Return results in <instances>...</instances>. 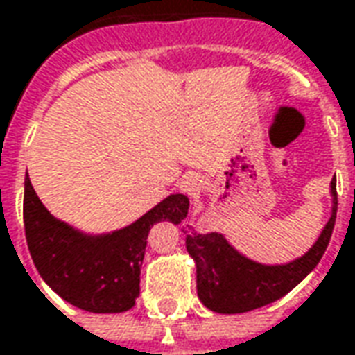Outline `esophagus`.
<instances>
[{
	"mask_svg": "<svg viewBox=\"0 0 355 355\" xmlns=\"http://www.w3.org/2000/svg\"><path fill=\"white\" fill-rule=\"evenodd\" d=\"M201 186H203V178L198 173H186L184 177L180 178V182H178L180 192L188 193V196H193L196 192H200Z\"/></svg>",
	"mask_w": 355,
	"mask_h": 355,
	"instance_id": "34e87169",
	"label": "esophagus"
}]
</instances>
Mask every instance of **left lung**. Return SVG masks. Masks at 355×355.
Returning <instances> with one entry per match:
<instances>
[{"label": "left lung", "mask_w": 355, "mask_h": 355, "mask_svg": "<svg viewBox=\"0 0 355 355\" xmlns=\"http://www.w3.org/2000/svg\"><path fill=\"white\" fill-rule=\"evenodd\" d=\"M333 209L320 238L302 257L287 264H261L236 251L223 234H198L184 230L186 249L196 262L198 297L209 310L218 313H243L261 308L295 289L318 266L335 228L336 178L331 180Z\"/></svg>", "instance_id": "8db88e82"}]
</instances>
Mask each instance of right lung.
Segmentation results:
<instances>
[{
    "label": "right lung",
    "instance_id": "obj_1",
    "mask_svg": "<svg viewBox=\"0 0 355 355\" xmlns=\"http://www.w3.org/2000/svg\"><path fill=\"white\" fill-rule=\"evenodd\" d=\"M190 201L171 193L121 230L83 234L45 209L24 180V230L32 261L43 282L76 308L93 313L127 312L140 293V266L155 223H182Z\"/></svg>",
    "mask_w": 355,
    "mask_h": 355
}]
</instances>
